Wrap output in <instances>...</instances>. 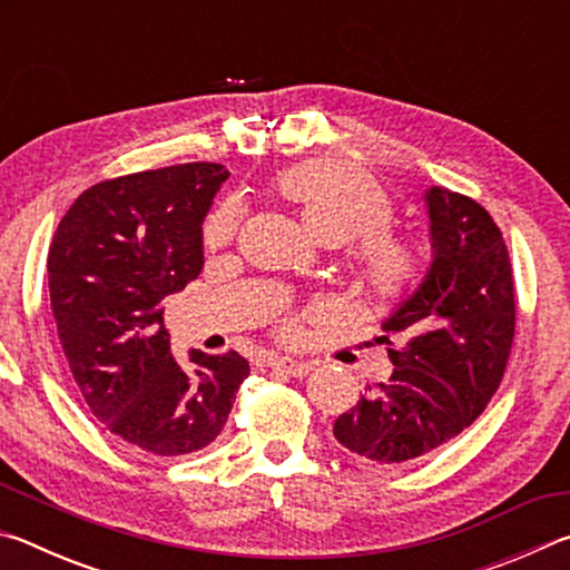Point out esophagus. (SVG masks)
I'll list each match as a JSON object with an SVG mask.
<instances>
[{"label": "esophagus", "mask_w": 570, "mask_h": 570, "mask_svg": "<svg viewBox=\"0 0 570 570\" xmlns=\"http://www.w3.org/2000/svg\"><path fill=\"white\" fill-rule=\"evenodd\" d=\"M268 364H272L274 370L288 374V377H304V374H308V370H312V364L302 360H292V356H274Z\"/></svg>", "instance_id": "obj_1"}]
</instances>
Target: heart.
Returning a JSON list of instances; mask_svg holds the SVG:
<instances>
[{
  "label": "heart",
  "instance_id": "obj_1",
  "mask_svg": "<svg viewBox=\"0 0 570 570\" xmlns=\"http://www.w3.org/2000/svg\"><path fill=\"white\" fill-rule=\"evenodd\" d=\"M276 193L294 208L316 244L344 246L356 238L350 264L356 288L364 296L387 302L417 282L420 248L390 234V200L362 173L334 163H308L286 170L276 180ZM236 228L238 210L234 206L218 208L206 224L208 244H228Z\"/></svg>",
  "mask_w": 570,
  "mask_h": 570
}]
</instances>
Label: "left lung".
I'll list each match as a JSON object with an SVG mask.
<instances>
[{
    "instance_id": "8db88e82",
    "label": "left lung",
    "mask_w": 570,
    "mask_h": 570,
    "mask_svg": "<svg viewBox=\"0 0 570 570\" xmlns=\"http://www.w3.org/2000/svg\"><path fill=\"white\" fill-rule=\"evenodd\" d=\"M432 262L382 322L392 377L334 422V438L364 460L404 465L458 438L503 380L515 332L513 272L503 234L475 200L424 190Z\"/></svg>"
}]
</instances>
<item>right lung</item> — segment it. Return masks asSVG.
Here are the masks:
<instances>
[{
	"instance_id": "add662e5",
	"label": "right lung",
	"mask_w": 570,
	"mask_h": 570,
	"mask_svg": "<svg viewBox=\"0 0 570 570\" xmlns=\"http://www.w3.org/2000/svg\"><path fill=\"white\" fill-rule=\"evenodd\" d=\"M228 170L186 163L102 180L55 230L47 274L62 350L90 412L153 455L204 450L224 430L248 362L188 352L163 326L166 296L204 268V220Z\"/></svg>"
}]
</instances>
